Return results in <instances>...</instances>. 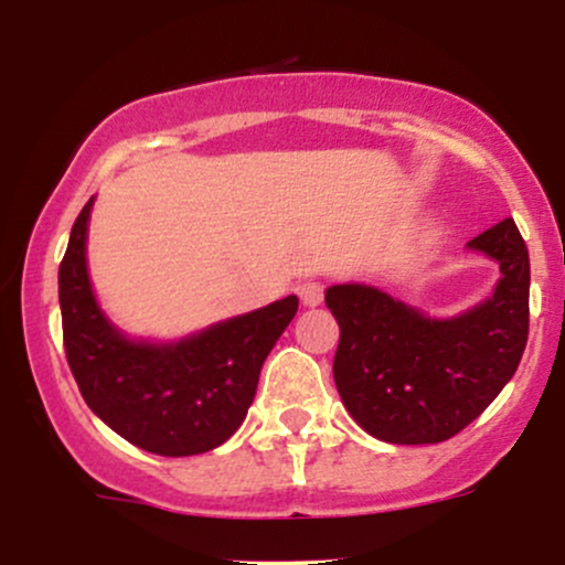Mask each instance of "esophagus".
I'll return each instance as SVG.
<instances>
[{
  "label": "esophagus",
  "mask_w": 565,
  "mask_h": 565,
  "mask_svg": "<svg viewBox=\"0 0 565 565\" xmlns=\"http://www.w3.org/2000/svg\"><path fill=\"white\" fill-rule=\"evenodd\" d=\"M297 295H300L302 305L316 308V305H321V300H323V284L321 281H302L300 287H297Z\"/></svg>",
  "instance_id": "esophagus-1"
}]
</instances>
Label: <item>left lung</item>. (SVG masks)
I'll return each mask as SVG.
<instances>
[{
  "label": "left lung",
  "mask_w": 565,
  "mask_h": 565,
  "mask_svg": "<svg viewBox=\"0 0 565 565\" xmlns=\"http://www.w3.org/2000/svg\"><path fill=\"white\" fill-rule=\"evenodd\" d=\"M499 263L494 295L457 319L364 284L327 289L340 323L334 382L350 417L387 444H440L465 430L508 385L529 340V249L508 217L468 244Z\"/></svg>",
  "instance_id": "obj_1"
}]
</instances>
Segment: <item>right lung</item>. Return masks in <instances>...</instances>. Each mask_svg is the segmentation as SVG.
Masks as SVG:
<instances>
[{"instance_id":"right-lung-1","label":"right lung","mask_w":565,"mask_h":565,"mask_svg":"<svg viewBox=\"0 0 565 565\" xmlns=\"http://www.w3.org/2000/svg\"><path fill=\"white\" fill-rule=\"evenodd\" d=\"M71 228L57 270L63 345L82 398L114 433L161 457H191L225 444L255 401L260 369L297 313V297L265 305L170 345L127 340L89 287L87 220Z\"/></svg>"}]
</instances>
